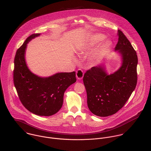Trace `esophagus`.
I'll return each mask as SVG.
<instances>
[{
    "instance_id": "34e87169",
    "label": "esophagus",
    "mask_w": 151,
    "mask_h": 151,
    "mask_svg": "<svg viewBox=\"0 0 151 151\" xmlns=\"http://www.w3.org/2000/svg\"><path fill=\"white\" fill-rule=\"evenodd\" d=\"M83 75H84V73H83L82 70H81V69H79L76 71V78H77L78 79H79V80L82 79V78H83Z\"/></svg>"
}]
</instances>
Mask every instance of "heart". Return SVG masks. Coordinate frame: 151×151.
Listing matches in <instances>:
<instances>
[{
	"instance_id": "1",
	"label": "heart",
	"mask_w": 151,
	"mask_h": 151,
	"mask_svg": "<svg viewBox=\"0 0 151 151\" xmlns=\"http://www.w3.org/2000/svg\"><path fill=\"white\" fill-rule=\"evenodd\" d=\"M105 38L104 35L101 34H94L91 35L88 40L87 43L85 46L83 47L82 50V52H84L85 51L93 48L99 44L100 42H101ZM110 45V42L109 40H105L101 44L100 48L98 51L91 57V63H94L96 60H97L103 53L109 47Z\"/></svg>"
}]
</instances>
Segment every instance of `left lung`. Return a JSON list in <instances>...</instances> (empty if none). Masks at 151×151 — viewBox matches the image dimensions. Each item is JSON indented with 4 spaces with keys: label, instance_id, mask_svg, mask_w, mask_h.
<instances>
[{
    "label": "left lung",
    "instance_id": "8db88e82",
    "mask_svg": "<svg viewBox=\"0 0 151 151\" xmlns=\"http://www.w3.org/2000/svg\"><path fill=\"white\" fill-rule=\"evenodd\" d=\"M115 52L121 57L120 67L108 73L102 65L92 67L84 75L89 109L96 116L107 117L124 106L137 83L138 57L129 40L120 30Z\"/></svg>",
    "mask_w": 151,
    "mask_h": 151
}]
</instances>
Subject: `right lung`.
Here are the masks:
<instances>
[{"label":"right lung","mask_w":151,"mask_h":151,"mask_svg":"<svg viewBox=\"0 0 151 151\" xmlns=\"http://www.w3.org/2000/svg\"><path fill=\"white\" fill-rule=\"evenodd\" d=\"M40 35L32 34L17 50L13 80L22 103L29 111L40 116H50L61 109L64 92L76 81V73L58 72L48 77H41L31 71L25 58L27 44Z\"/></svg>","instance_id":"right-lung-1"}]
</instances>
